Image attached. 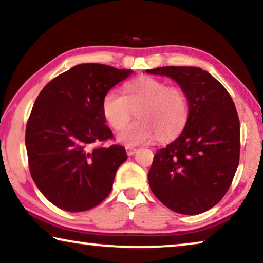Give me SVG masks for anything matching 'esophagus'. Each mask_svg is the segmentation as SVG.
I'll return each mask as SVG.
<instances>
[{"mask_svg":"<svg viewBox=\"0 0 263 263\" xmlns=\"http://www.w3.org/2000/svg\"><path fill=\"white\" fill-rule=\"evenodd\" d=\"M136 151H138V148H135V147L125 146V152H127L128 156H133V154H135Z\"/></svg>","mask_w":263,"mask_h":263,"instance_id":"esophagus-1","label":"esophagus"}]
</instances>
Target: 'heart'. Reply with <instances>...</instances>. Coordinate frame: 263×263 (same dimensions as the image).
<instances>
[{"instance_id":"heart-1","label":"heart","mask_w":263,"mask_h":263,"mask_svg":"<svg viewBox=\"0 0 263 263\" xmlns=\"http://www.w3.org/2000/svg\"><path fill=\"white\" fill-rule=\"evenodd\" d=\"M124 95L110 89L102 103L103 115L115 130L127 124L138 110L139 121L125 126L117 138L125 145H141L168 139L185 123L189 112L188 97L178 85H167L163 79L141 78L124 86Z\"/></svg>"}]
</instances>
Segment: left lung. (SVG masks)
<instances>
[{
  "instance_id": "1",
  "label": "left lung",
  "mask_w": 263,
  "mask_h": 263,
  "mask_svg": "<svg viewBox=\"0 0 263 263\" xmlns=\"http://www.w3.org/2000/svg\"><path fill=\"white\" fill-rule=\"evenodd\" d=\"M146 71L174 79L189 102L185 127L154 156L151 190L174 212L203 213L224 197L238 167L240 124L235 103L201 68L167 66Z\"/></svg>"
}]
</instances>
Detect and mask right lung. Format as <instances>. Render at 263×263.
Returning a JSON list of instances; mask_svg holds the SVG:
<instances>
[{
	"instance_id": "right-lung-1",
	"label": "right lung",
	"mask_w": 263,
	"mask_h": 263,
	"mask_svg": "<svg viewBox=\"0 0 263 263\" xmlns=\"http://www.w3.org/2000/svg\"><path fill=\"white\" fill-rule=\"evenodd\" d=\"M130 74L105 64H78L52 79L35 99L25 134L28 167L43 195L61 210H91L112 189L127 153L120 145L103 146L114 134L102 103Z\"/></svg>"
}]
</instances>
